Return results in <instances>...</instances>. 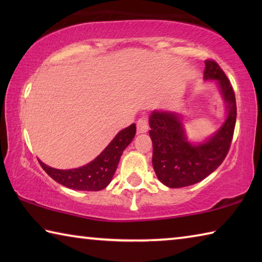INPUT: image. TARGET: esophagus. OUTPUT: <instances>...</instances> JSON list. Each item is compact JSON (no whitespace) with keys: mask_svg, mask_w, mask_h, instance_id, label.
Instances as JSON below:
<instances>
[{"mask_svg":"<svg viewBox=\"0 0 262 262\" xmlns=\"http://www.w3.org/2000/svg\"><path fill=\"white\" fill-rule=\"evenodd\" d=\"M136 128H137V133L139 134H142V133L148 132L149 129V122H148V118L147 117H142L136 122Z\"/></svg>","mask_w":262,"mask_h":262,"instance_id":"1","label":"esophagus"}]
</instances>
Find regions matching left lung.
Returning <instances> with one entry per match:
<instances>
[{
    "label": "left lung",
    "mask_w": 262,
    "mask_h": 262,
    "mask_svg": "<svg viewBox=\"0 0 262 262\" xmlns=\"http://www.w3.org/2000/svg\"><path fill=\"white\" fill-rule=\"evenodd\" d=\"M206 79H217L228 108V118L216 134L200 145L185 137L179 115L155 111L150 115L152 166L158 179L171 188L199 183L219 167L231 147L237 106L231 83L216 61L206 60Z\"/></svg>",
    "instance_id": "obj_1"
}]
</instances>
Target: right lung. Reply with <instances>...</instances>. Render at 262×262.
Instances as JSON below:
<instances>
[{
  "label": "right lung",
  "instance_id": "1",
  "mask_svg": "<svg viewBox=\"0 0 262 262\" xmlns=\"http://www.w3.org/2000/svg\"><path fill=\"white\" fill-rule=\"evenodd\" d=\"M136 134L135 123H132L114 137L95 161L73 170H56L39 161L43 171L56 183L77 190H100L107 186L117 170L119 161Z\"/></svg>",
  "mask_w": 262,
  "mask_h": 262
}]
</instances>
